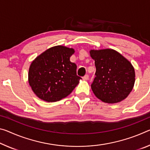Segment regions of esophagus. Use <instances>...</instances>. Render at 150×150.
<instances>
[{
    "label": "esophagus",
    "instance_id": "esophagus-1",
    "mask_svg": "<svg viewBox=\"0 0 150 150\" xmlns=\"http://www.w3.org/2000/svg\"><path fill=\"white\" fill-rule=\"evenodd\" d=\"M88 79H89V75H85L83 77V80H88Z\"/></svg>",
    "mask_w": 150,
    "mask_h": 150
}]
</instances>
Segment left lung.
<instances>
[{
	"label": "left lung",
	"mask_w": 150,
	"mask_h": 150,
	"mask_svg": "<svg viewBox=\"0 0 150 150\" xmlns=\"http://www.w3.org/2000/svg\"><path fill=\"white\" fill-rule=\"evenodd\" d=\"M96 72L91 89L97 98L108 103L125 99L135 83V70L126 58L111 49L91 50Z\"/></svg>",
	"instance_id": "8db88e82"
}]
</instances>
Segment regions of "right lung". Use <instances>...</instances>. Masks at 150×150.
I'll return each instance as SVG.
<instances>
[{"mask_svg":"<svg viewBox=\"0 0 150 150\" xmlns=\"http://www.w3.org/2000/svg\"><path fill=\"white\" fill-rule=\"evenodd\" d=\"M74 49L57 45L51 47L33 61L28 70L29 85L35 94L47 102L57 101L68 96L81 78L77 65L71 62Z\"/></svg>","mask_w":150,"mask_h":150,"instance_id":"right-lung-1","label":"right lung"}]
</instances>
